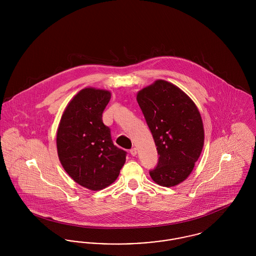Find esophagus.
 Listing matches in <instances>:
<instances>
[{
  "mask_svg": "<svg viewBox=\"0 0 256 256\" xmlns=\"http://www.w3.org/2000/svg\"><path fill=\"white\" fill-rule=\"evenodd\" d=\"M130 155H132V156H136V155L138 154L136 148H134H134H132V149L130 150Z\"/></svg>",
  "mask_w": 256,
  "mask_h": 256,
  "instance_id": "1",
  "label": "esophagus"
}]
</instances>
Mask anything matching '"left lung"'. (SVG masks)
Returning a JSON list of instances; mask_svg holds the SVG:
<instances>
[{"label": "left lung", "mask_w": 256, "mask_h": 256, "mask_svg": "<svg viewBox=\"0 0 256 256\" xmlns=\"http://www.w3.org/2000/svg\"><path fill=\"white\" fill-rule=\"evenodd\" d=\"M136 99L157 146L158 164L150 176L160 186H176L190 176L202 150L204 132L197 106L164 80L141 90Z\"/></svg>", "instance_id": "8db88e82"}]
</instances>
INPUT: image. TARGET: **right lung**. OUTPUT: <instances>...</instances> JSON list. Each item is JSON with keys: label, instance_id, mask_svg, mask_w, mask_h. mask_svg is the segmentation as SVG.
<instances>
[{"label": "right lung", "instance_id": "obj_1", "mask_svg": "<svg viewBox=\"0 0 256 256\" xmlns=\"http://www.w3.org/2000/svg\"><path fill=\"white\" fill-rule=\"evenodd\" d=\"M108 90L86 88L67 105L59 122L56 146L65 172L78 184L98 191L112 184L126 162V152L114 145L102 113Z\"/></svg>", "mask_w": 256, "mask_h": 256}]
</instances>
